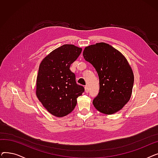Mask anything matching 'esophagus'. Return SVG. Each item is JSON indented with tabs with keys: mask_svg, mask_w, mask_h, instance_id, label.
<instances>
[{
	"mask_svg": "<svg viewBox=\"0 0 158 158\" xmlns=\"http://www.w3.org/2000/svg\"><path fill=\"white\" fill-rule=\"evenodd\" d=\"M85 92H86V93H88V92H89V88H88V87L87 85H86V86H85Z\"/></svg>",
	"mask_w": 158,
	"mask_h": 158,
	"instance_id": "34e87169",
	"label": "esophagus"
}]
</instances>
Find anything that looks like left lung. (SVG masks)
Here are the masks:
<instances>
[{
    "label": "left lung",
    "mask_w": 158,
    "mask_h": 158,
    "mask_svg": "<svg viewBox=\"0 0 158 158\" xmlns=\"http://www.w3.org/2000/svg\"><path fill=\"white\" fill-rule=\"evenodd\" d=\"M85 60L95 69L99 78V92L94 99L95 108L111 114L127 103L134 84V75L126 57L109 44L101 42L86 47Z\"/></svg>",
    "instance_id": "left-lung-1"
}]
</instances>
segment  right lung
<instances>
[{
  "mask_svg": "<svg viewBox=\"0 0 158 158\" xmlns=\"http://www.w3.org/2000/svg\"><path fill=\"white\" fill-rule=\"evenodd\" d=\"M82 48L66 44L55 49L41 61L36 79V96L52 114L62 117L71 113L77 98L85 92L76 83V75L70 70Z\"/></svg>",
  "mask_w": 158,
  "mask_h": 158,
  "instance_id": "add662e5",
  "label": "right lung"
}]
</instances>
